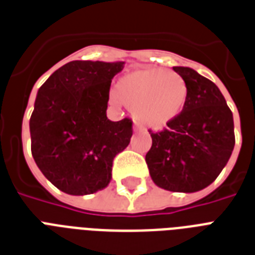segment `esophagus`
I'll return each mask as SVG.
<instances>
[{
	"label": "esophagus",
	"mask_w": 255,
	"mask_h": 255,
	"mask_svg": "<svg viewBox=\"0 0 255 255\" xmlns=\"http://www.w3.org/2000/svg\"><path fill=\"white\" fill-rule=\"evenodd\" d=\"M133 131H135V132H140V131H141V127H140V126H137V124H136L135 127H133Z\"/></svg>",
	"instance_id": "1"
}]
</instances>
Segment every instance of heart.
Instances as JSON below:
<instances>
[{
    "instance_id": "b5f03b06",
    "label": "heart",
    "mask_w": 255,
    "mask_h": 255,
    "mask_svg": "<svg viewBox=\"0 0 255 255\" xmlns=\"http://www.w3.org/2000/svg\"><path fill=\"white\" fill-rule=\"evenodd\" d=\"M188 86L174 71L141 69L124 75L111 94L114 103H123L136 120L152 129H163L176 120L185 107Z\"/></svg>"
}]
</instances>
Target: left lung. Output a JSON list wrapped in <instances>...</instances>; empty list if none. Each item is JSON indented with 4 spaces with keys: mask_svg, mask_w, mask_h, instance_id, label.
I'll return each mask as SVG.
<instances>
[{
    "mask_svg": "<svg viewBox=\"0 0 255 255\" xmlns=\"http://www.w3.org/2000/svg\"><path fill=\"white\" fill-rule=\"evenodd\" d=\"M188 86L185 107L161 132L149 131L145 155L149 174L159 188L193 193L218 177L233 152V114L220 88L189 67H173Z\"/></svg>",
    "mask_w": 255,
    "mask_h": 255,
    "instance_id": "obj_1",
    "label": "left lung"
}]
</instances>
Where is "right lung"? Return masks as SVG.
I'll return each instance as SVG.
<instances>
[{"label": "right lung", "mask_w": 255, "mask_h": 255, "mask_svg": "<svg viewBox=\"0 0 255 255\" xmlns=\"http://www.w3.org/2000/svg\"><path fill=\"white\" fill-rule=\"evenodd\" d=\"M124 62L73 61L38 90L30 118L31 155L47 180L71 196L104 189L112 161L132 136L131 119L111 122L112 78Z\"/></svg>", "instance_id": "1"}]
</instances>
